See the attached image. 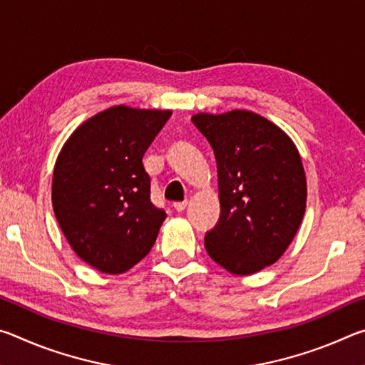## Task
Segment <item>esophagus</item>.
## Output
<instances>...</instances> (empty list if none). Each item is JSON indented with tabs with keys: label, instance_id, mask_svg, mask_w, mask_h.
<instances>
[{
	"label": "esophagus",
	"instance_id": "1",
	"mask_svg": "<svg viewBox=\"0 0 365 365\" xmlns=\"http://www.w3.org/2000/svg\"><path fill=\"white\" fill-rule=\"evenodd\" d=\"M188 206V201H180V202H174V207H175V211H178V212H182V211H185V207Z\"/></svg>",
	"mask_w": 365,
	"mask_h": 365
}]
</instances>
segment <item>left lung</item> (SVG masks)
<instances>
[{"mask_svg":"<svg viewBox=\"0 0 365 365\" xmlns=\"http://www.w3.org/2000/svg\"><path fill=\"white\" fill-rule=\"evenodd\" d=\"M191 120L217 160L220 219L205 238L207 255L230 274H256L285 255L304 217L307 183L298 148L252 110L200 113Z\"/></svg>","mask_w":365,"mask_h":365,"instance_id":"left-lung-1","label":"left lung"}]
</instances>
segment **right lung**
Segmentation results:
<instances>
[{"label":"right lung","mask_w":365,"mask_h":365,"mask_svg":"<svg viewBox=\"0 0 365 365\" xmlns=\"http://www.w3.org/2000/svg\"><path fill=\"white\" fill-rule=\"evenodd\" d=\"M172 110L119 104L72 132L54 164V215L76 255L109 275L130 270L168 217L151 202L143 156Z\"/></svg>","instance_id":"right-lung-1"}]
</instances>
